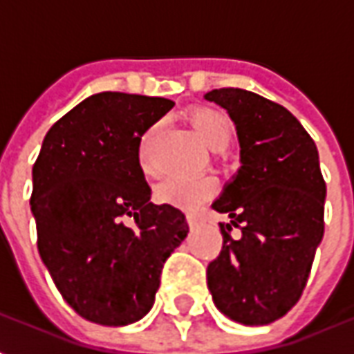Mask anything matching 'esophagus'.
<instances>
[{"label": "esophagus", "mask_w": 354, "mask_h": 354, "mask_svg": "<svg viewBox=\"0 0 354 354\" xmlns=\"http://www.w3.org/2000/svg\"><path fill=\"white\" fill-rule=\"evenodd\" d=\"M201 222H203V218H199L197 214H187V223H189V227H192V230H195Z\"/></svg>", "instance_id": "34e87169"}]
</instances>
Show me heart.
Wrapping results in <instances>:
<instances>
[{"instance_id": "1", "label": "heart", "mask_w": 354, "mask_h": 354, "mask_svg": "<svg viewBox=\"0 0 354 354\" xmlns=\"http://www.w3.org/2000/svg\"><path fill=\"white\" fill-rule=\"evenodd\" d=\"M187 121L193 127L195 134L199 140L212 151H222L230 146L233 138V123L230 117L223 111L214 108H195L187 113ZM157 132V124L151 127L144 134L138 147V162L140 169L146 172L147 176L153 174V165L149 161V142ZM216 192V182L212 178H197V180H182V178H172L162 182L155 189V199L161 205H169L178 210L193 212L208 201Z\"/></svg>"}]
</instances>
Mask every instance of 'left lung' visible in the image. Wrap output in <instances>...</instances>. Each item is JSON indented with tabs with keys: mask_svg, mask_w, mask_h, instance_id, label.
Wrapping results in <instances>:
<instances>
[{
	"mask_svg": "<svg viewBox=\"0 0 354 354\" xmlns=\"http://www.w3.org/2000/svg\"><path fill=\"white\" fill-rule=\"evenodd\" d=\"M205 98L227 109L241 146V169L212 205L231 223H220L223 245L208 263V290L225 317L263 326L297 304L324 235L319 151L277 102L243 88H214Z\"/></svg>",
	"mask_w": 354,
	"mask_h": 354,
	"instance_id": "8db88e82",
	"label": "left lung"
}]
</instances>
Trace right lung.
Segmentation results:
<instances>
[{"mask_svg": "<svg viewBox=\"0 0 354 354\" xmlns=\"http://www.w3.org/2000/svg\"><path fill=\"white\" fill-rule=\"evenodd\" d=\"M172 106L93 94L50 127L32 170L39 256L68 305L102 326L151 309L162 266L189 231L182 210L149 201L138 162L144 132Z\"/></svg>", "mask_w": 354, "mask_h": 354, "instance_id": "right-lung-1", "label": "right lung"}]
</instances>
